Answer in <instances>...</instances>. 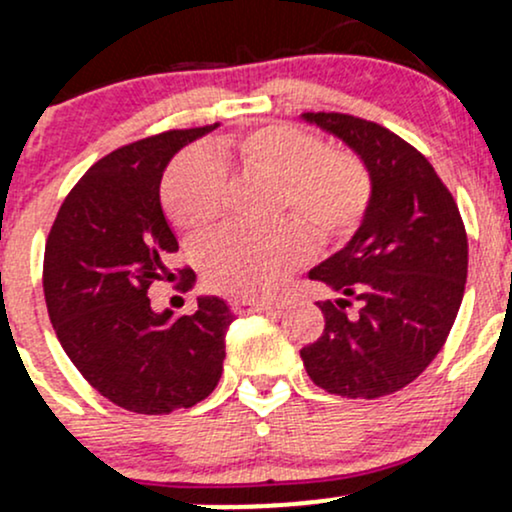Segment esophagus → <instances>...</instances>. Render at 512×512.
<instances>
[{"label":"esophagus","instance_id":"obj_1","mask_svg":"<svg viewBox=\"0 0 512 512\" xmlns=\"http://www.w3.org/2000/svg\"><path fill=\"white\" fill-rule=\"evenodd\" d=\"M231 308H233V313H269V310H276L279 305L262 303V301H248V298H233Z\"/></svg>","mask_w":512,"mask_h":512}]
</instances>
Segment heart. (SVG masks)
<instances>
[{
	"label": "heart",
	"mask_w": 512,
	"mask_h": 512,
	"mask_svg": "<svg viewBox=\"0 0 512 512\" xmlns=\"http://www.w3.org/2000/svg\"><path fill=\"white\" fill-rule=\"evenodd\" d=\"M226 161L279 182V207L291 209L317 240L346 236L366 211L370 182L354 156L332 154L301 127L264 125L221 139L209 154L192 151L168 170L161 195L175 226L199 231L219 216ZM308 255L310 238L296 221L260 231L226 226L199 243V267L211 289L248 298L279 293Z\"/></svg>",
	"instance_id": "1"
}]
</instances>
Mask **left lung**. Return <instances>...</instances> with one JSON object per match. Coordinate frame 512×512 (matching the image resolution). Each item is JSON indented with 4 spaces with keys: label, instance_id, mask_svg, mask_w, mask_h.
<instances>
[{
    "label": "left lung",
    "instance_id": "1",
    "mask_svg": "<svg viewBox=\"0 0 512 512\" xmlns=\"http://www.w3.org/2000/svg\"><path fill=\"white\" fill-rule=\"evenodd\" d=\"M337 137L370 180L361 226L308 272L339 293L317 303L325 332L301 349L330 395L375 399L419 378L448 339L467 284V233L431 163L390 129L339 113H303ZM359 303L356 316L343 308Z\"/></svg>",
    "mask_w": 512,
    "mask_h": 512
}]
</instances>
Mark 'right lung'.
I'll use <instances>...</instances> for the list:
<instances>
[{
    "mask_svg": "<svg viewBox=\"0 0 512 512\" xmlns=\"http://www.w3.org/2000/svg\"><path fill=\"white\" fill-rule=\"evenodd\" d=\"M211 127L173 129L113 151L64 199L45 245L43 289L57 339L110 402L137 414L195 407L219 385L231 308L199 296L195 315L156 313L154 281L178 238L163 214L161 180L182 146ZM192 281L195 272H180Z\"/></svg>",
    "mask_w": 512,
    "mask_h": 512,
    "instance_id": "1",
    "label": "right lung"
}]
</instances>
